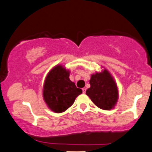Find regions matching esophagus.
<instances>
[{"instance_id":"obj_1","label":"esophagus","mask_w":152,"mask_h":152,"mask_svg":"<svg viewBox=\"0 0 152 152\" xmlns=\"http://www.w3.org/2000/svg\"><path fill=\"white\" fill-rule=\"evenodd\" d=\"M82 91H83V94H85L86 91V88H82Z\"/></svg>"}]
</instances>
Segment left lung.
<instances>
[{"label": "left lung", "instance_id": "8db88e82", "mask_svg": "<svg viewBox=\"0 0 152 152\" xmlns=\"http://www.w3.org/2000/svg\"><path fill=\"white\" fill-rule=\"evenodd\" d=\"M91 87L86 95L96 106L103 110H110L115 105L118 98V88L107 70L91 76Z\"/></svg>", "mask_w": 152, "mask_h": 152}]
</instances>
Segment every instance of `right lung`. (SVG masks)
Returning a JSON list of instances; mask_svg holds the SVG:
<instances>
[{
	"label": "right lung",
	"instance_id": "1",
	"mask_svg": "<svg viewBox=\"0 0 152 152\" xmlns=\"http://www.w3.org/2000/svg\"><path fill=\"white\" fill-rule=\"evenodd\" d=\"M82 90L69 79V72L62 66H56L45 79L43 97L48 107L55 113H62L73 105Z\"/></svg>",
	"mask_w": 152,
	"mask_h": 152
}]
</instances>
